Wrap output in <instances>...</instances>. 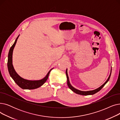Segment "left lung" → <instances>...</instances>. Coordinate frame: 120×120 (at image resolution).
<instances>
[{"mask_svg":"<svg viewBox=\"0 0 120 120\" xmlns=\"http://www.w3.org/2000/svg\"><path fill=\"white\" fill-rule=\"evenodd\" d=\"M111 71H112V68L111 67V70H110V73L109 76V78L107 79V80L105 82V83L103 84L101 86H100L99 87L97 88V89L93 90H90V91H81L80 90H78L76 89H75L73 86H71V85L70 83V80H69V78H68V69L67 68L66 70V76H67V84L68 86V87L74 92H75V93L78 94H80V95H93V94H94L95 93L98 92V91H99L101 90L102 88L104 86L108 83V82L109 81L110 77V75H111Z\"/></svg>","mask_w":120,"mask_h":120,"instance_id":"obj_1","label":"left lung"}]
</instances>
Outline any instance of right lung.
Returning a JSON list of instances; mask_svg holds the SVG:
<instances>
[{"mask_svg": "<svg viewBox=\"0 0 120 120\" xmlns=\"http://www.w3.org/2000/svg\"><path fill=\"white\" fill-rule=\"evenodd\" d=\"M19 35L16 38V40H15V43L11 47L9 54L8 56V69L10 75L12 79L14 80L15 82V83L21 89L23 90H34L42 86L44 83L46 82V81L47 80L49 74L52 69L51 70L48 72L47 74L46 75L45 77L40 79V80H27L26 79H24L21 77L15 71V68H14L13 65H12V53H13V50L15 46V44L16 43L17 40L18 38Z\"/></svg>", "mask_w": 120, "mask_h": 120, "instance_id": "1", "label": "right lung"}]
</instances>
